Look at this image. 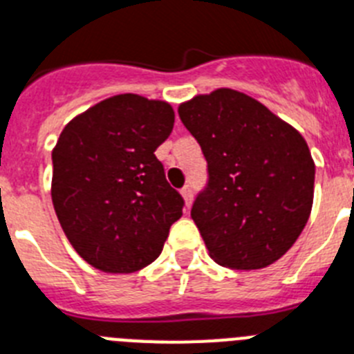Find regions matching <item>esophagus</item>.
<instances>
[{
	"instance_id": "1",
	"label": "esophagus",
	"mask_w": 354,
	"mask_h": 354,
	"mask_svg": "<svg viewBox=\"0 0 354 354\" xmlns=\"http://www.w3.org/2000/svg\"><path fill=\"white\" fill-rule=\"evenodd\" d=\"M182 196H183V200H185L187 207H191L192 196H194V189H192V185H189V183H187V185L182 189Z\"/></svg>"
}]
</instances>
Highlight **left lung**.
<instances>
[{
  "label": "left lung",
  "mask_w": 354,
  "mask_h": 354,
  "mask_svg": "<svg viewBox=\"0 0 354 354\" xmlns=\"http://www.w3.org/2000/svg\"><path fill=\"white\" fill-rule=\"evenodd\" d=\"M180 118L207 160L191 218L210 257L257 270L283 257L313 205L315 163L301 133L236 90L182 104Z\"/></svg>",
  "instance_id": "8db88e82"
}]
</instances>
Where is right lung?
Instances as JSON below:
<instances>
[{
	"label": "right lung",
	"instance_id": "add662e5",
	"mask_svg": "<svg viewBox=\"0 0 354 354\" xmlns=\"http://www.w3.org/2000/svg\"><path fill=\"white\" fill-rule=\"evenodd\" d=\"M172 126L167 102L126 93L62 129L52 153L53 209L68 241L95 268L142 270L182 218L185 201L154 156Z\"/></svg>",
	"mask_w": 354,
	"mask_h": 354
}]
</instances>
